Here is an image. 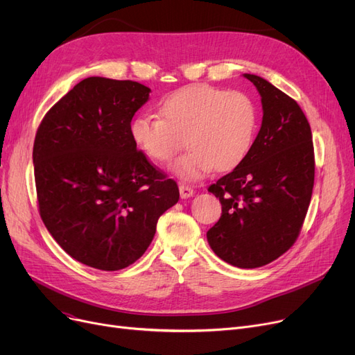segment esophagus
<instances>
[{
  "label": "esophagus",
  "mask_w": 355,
  "mask_h": 355,
  "mask_svg": "<svg viewBox=\"0 0 355 355\" xmlns=\"http://www.w3.org/2000/svg\"><path fill=\"white\" fill-rule=\"evenodd\" d=\"M180 196L181 198H190L194 196V190L190 187V185H185V184H180Z\"/></svg>",
  "instance_id": "esophagus-1"
}]
</instances>
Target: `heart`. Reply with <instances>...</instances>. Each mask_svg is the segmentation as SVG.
<instances>
[{"instance_id":"b5f03b06","label":"heart","mask_w":355,"mask_h":355,"mask_svg":"<svg viewBox=\"0 0 355 355\" xmlns=\"http://www.w3.org/2000/svg\"><path fill=\"white\" fill-rule=\"evenodd\" d=\"M159 114L137 115L129 126L130 138L158 162L174 157L187 142L190 151L170 165L184 181H197L214 168L234 170L249 155L257 130V107L250 96L210 85L174 90L159 103Z\"/></svg>"}]
</instances>
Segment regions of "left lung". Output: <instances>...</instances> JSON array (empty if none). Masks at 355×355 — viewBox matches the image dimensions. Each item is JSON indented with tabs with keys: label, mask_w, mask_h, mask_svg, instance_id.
<instances>
[{
	"label": "left lung",
	"mask_w": 355,
	"mask_h": 355,
	"mask_svg": "<svg viewBox=\"0 0 355 355\" xmlns=\"http://www.w3.org/2000/svg\"><path fill=\"white\" fill-rule=\"evenodd\" d=\"M243 76L260 95L262 125L246 159L209 187L221 202V217L207 241L226 263L254 269L295 243L312 197L315 161L300 105L263 78Z\"/></svg>",
	"instance_id": "1"
}]
</instances>
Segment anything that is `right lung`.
<instances>
[{"label":"right lung","mask_w":355,"mask_h":355,"mask_svg":"<svg viewBox=\"0 0 355 355\" xmlns=\"http://www.w3.org/2000/svg\"><path fill=\"white\" fill-rule=\"evenodd\" d=\"M151 89L87 78L55 103L37 129L33 162L40 216L60 248L101 269L128 268L145 253L158 218L180 191L130 138Z\"/></svg>","instance_id":"add662e5"}]
</instances>
